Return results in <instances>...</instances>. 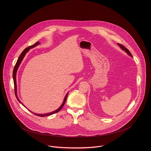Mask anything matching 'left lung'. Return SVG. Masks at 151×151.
Wrapping results in <instances>:
<instances>
[{
	"label": "left lung",
	"instance_id": "left-lung-1",
	"mask_svg": "<svg viewBox=\"0 0 151 151\" xmlns=\"http://www.w3.org/2000/svg\"><path fill=\"white\" fill-rule=\"evenodd\" d=\"M117 45L120 47V48L122 49V50H124L127 53V55H129V56H131V58H132V55H131V53H130V52H129V50L126 48V47H125L123 45H121V44H119V43H117Z\"/></svg>",
	"mask_w": 151,
	"mask_h": 151
}]
</instances>
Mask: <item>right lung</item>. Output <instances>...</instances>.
I'll list each match as a JSON object with an SVG mask.
<instances>
[{"mask_svg": "<svg viewBox=\"0 0 151 151\" xmlns=\"http://www.w3.org/2000/svg\"><path fill=\"white\" fill-rule=\"evenodd\" d=\"M40 42H36V43H35L34 45H31V46H29V47H28L25 48V49L22 52L21 55H20V56L19 57V59H18V60H17V62H16V64L15 65V66H14V70H13V81H14V85L15 95H16V98H17V99L18 100V101H19L20 104H22V105L24 107H25V106L23 105V104H22V102L20 101V100L19 99L18 96H17V82H16V74H17V70H18V68H19V66H20V65L21 64L22 60H23V59H24V56H25L26 53L29 51V50L30 49L33 48V47H35L36 46L38 45H40ZM68 92H67V94L65 95V99H64V101H63V102L62 104L60 105V106L59 108H58V109H56V110H55V111H52V112H50V113H46V114H37V113H34V114L37 115V116H40V117H44V116H47L52 115V114H55V113H57V112L59 111L62 109V108L63 107V106H64V105H65V102L66 99H67V95H68ZM25 108H26V107H25Z\"/></svg>", "mask_w": 151, "mask_h": 151, "instance_id": "1", "label": "right lung"}]
</instances>
